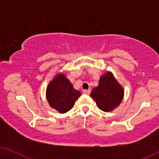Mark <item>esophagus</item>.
<instances>
[{
  "label": "esophagus",
  "mask_w": 159,
  "mask_h": 159,
  "mask_svg": "<svg viewBox=\"0 0 159 159\" xmlns=\"http://www.w3.org/2000/svg\"><path fill=\"white\" fill-rule=\"evenodd\" d=\"M90 90L89 89V90H84L83 91H82V93H84V94H86V95H90Z\"/></svg>",
  "instance_id": "34e87169"
}]
</instances>
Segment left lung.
Returning <instances> with one entry per match:
<instances>
[{"label":"left lung","mask_w":159,"mask_h":159,"mask_svg":"<svg viewBox=\"0 0 159 159\" xmlns=\"http://www.w3.org/2000/svg\"><path fill=\"white\" fill-rule=\"evenodd\" d=\"M90 96L100 109L105 112L112 111L122 101L124 89L112 73L108 71L100 78L98 86L93 89Z\"/></svg>","instance_id":"1"}]
</instances>
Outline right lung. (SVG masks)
<instances>
[{
    "label": "right lung",
    "mask_w": 159,
    "mask_h": 159,
    "mask_svg": "<svg viewBox=\"0 0 159 159\" xmlns=\"http://www.w3.org/2000/svg\"><path fill=\"white\" fill-rule=\"evenodd\" d=\"M80 95L81 93L73 88L64 74H58L47 87L46 98L49 105L61 114L71 109Z\"/></svg>",
    "instance_id": "right-lung-1"
}]
</instances>
